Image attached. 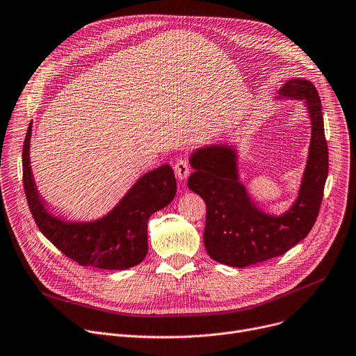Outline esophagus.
I'll return each instance as SVG.
<instances>
[{
	"instance_id": "obj_1",
	"label": "esophagus",
	"mask_w": 356,
	"mask_h": 356,
	"mask_svg": "<svg viewBox=\"0 0 356 356\" xmlns=\"http://www.w3.org/2000/svg\"><path fill=\"white\" fill-rule=\"evenodd\" d=\"M191 172V167H189V162L186 159H179L175 163V174L179 179H186L188 175Z\"/></svg>"
}]
</instances>
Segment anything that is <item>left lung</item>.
<instances>
[{
	"mask_svg": "<svg viewBox=\"0 0 356 356\" xmlns=\"http://www.w3.org/2000/svg\"><path fill=\"white\" fill-rule=\"evenodd\" d=\"M278 97L304 101L312 124L304 179L288 212L275 216L257 207L239 182L236 154L231 147H205L191 156L195 172L188 186L207 204L204 243L216 262L243 268L280 257L302 241L316 221L327 177L321 99L314 84L299 78L285 83Z\"/></svg>",
	"mask_w": 356,
	"mask_h": 356,
	"instance_id": "obj_1",
	"label": "left lung"
}]
</instances>
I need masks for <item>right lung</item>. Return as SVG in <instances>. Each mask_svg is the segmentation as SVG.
<instances>
[{
    "label": "right lung",
    "instance_id": "right-lung-1",
    "mask_svg": "<svg viewBox=\"0 0 356 356\" xmlns=\"http://www.w3.org/2000/svg\"><path fill=\"white\" fill-rule=\"evenodd\" d=\"M30 124L22 147V182L38 229L70 259L83 266L121 270L138 265L148 252V218L165 208L177 194L170 165H162L128 191L121 202L94 222H68L48 212L30 167Z\"/></svg>",
    "mask_w": 356,
    "mask_h": 356
}]
</instances>
